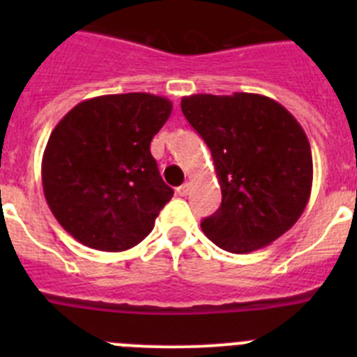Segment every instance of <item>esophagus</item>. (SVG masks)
<instances>
[{"mask_svg":"<svg viewBox=\"0 0 357 357\" xmlns=\"http://www.w3.org/2000/svg\"><path fill=\"white\" fill-rule=\"evenodd\" d=\"M189 189H191V184H189V182H184L181 188H176V195H178V197H185V195L189 193Z\"/></svg>","mask_w":357,"mask_h":357,"instance_id":"obj_1","label":"esophagus"}]
</instances>
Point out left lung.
<instances>
[{
	"label": "left lung",
	"mask_w": 357,
	"mask_h": 357,
	"mask_svg": "<svg viewBox=\"0 0 357 357\" xmlns=\"http://www.w3.org/2000/svg\"><path fill=\"white\" fill-rule=\"evenodd\" d=\"M213 155L222 206L202 222L220 248L248 254L288 232L307 206L313 157L307 135L263 94H193L181 102Z\"/></svg>",
	"instance_id": "1"
}]
</instances>
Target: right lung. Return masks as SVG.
<instances>
[{
	"label": "right lung",
	"instance_id": "obj_1",
	"mask_svg": "<svg viewBox=\"0 0 357 357\" xmlns=\"http://www.w3.org/2000/svg\"><path fill=\"white\" fill-rule=\"evenodd\" d=\"M172 107L155 94H107L73 107L53 128L43 155L44 197L82 245L123 252L151 232L173 197L150 151Z\"/></svg>",
	"mask_w": 357,
	"mask_h": 357
}]
</instances>
